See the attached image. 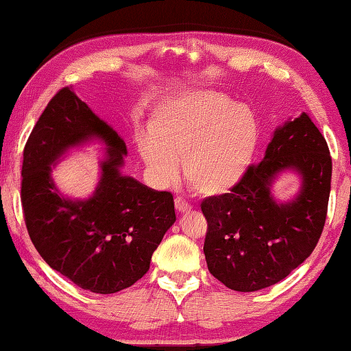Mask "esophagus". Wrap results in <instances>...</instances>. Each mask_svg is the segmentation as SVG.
<instances>
[{
  "mask_svg": "<svg viewBox=\"0 0 351 351\" xmlns=\"http://www.w3.org/2000/svg\"><path fill=\"white\" fill-rule=\"evenodd\" d=\"M176 208H177V211L183 213V214L191 211V205H189L183 197H176Z\"/></svg>",
  "mask_w": 351,
  "mask_h": 351,
  "instance_id": "1",
  "label": "esophagus"
}]
</instances>
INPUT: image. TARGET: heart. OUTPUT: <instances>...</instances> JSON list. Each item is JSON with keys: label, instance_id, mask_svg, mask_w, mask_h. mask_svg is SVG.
I'll return each mask as SVG.
<instances>
[{"label": "heart", "instance_id": "heart-1", "mask_svg": "<svg viewBox=\"0 0 351 351\" xmlns=\"http://www.w3.org/2000/svg\"><path fill=\"white\" fill-rule=\"evenodd\" d=\"M259 138V121L247 104L214 92L182 94L154 112L138 151L158 185L176 179V160H183L195 193L220 195L247 176Z\"/></svg>", "mask_w": 351, "mask_h": 351}]
</instances>
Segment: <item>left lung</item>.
Wrapping results in <instances>:
<instances>
[{"mask_svg": "<svg viewBox=\"0 0 351 351\" xmlns=\"http://www.w3.org/2000/svg\"><path fill=\"white\" fill-rule=\"evenodd\" d=\"M301 177L300 193L279 202L272 195L279 173ZM331 157L324 135L302 112L273 134L259 165H251L230 193L202 202L208 231V269L234 291H257L285 279L319 242L327 217Z\"/></svg>", "mask_w": 351, "mask_h": 351, "instance_id": "1", "label": "left lung"}]
</instances>
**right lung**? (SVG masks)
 Instances as JSON below:
<instances>
[{
    "instance_id": "right-lung-1",
    "label": "right lung",
    "mask_w": 351,
    "mask_h": 351,
    "mask_svg": "<svg viewBox=\"0 0 351 351\" xmlns=\"http://www.w3.org/2000/svg\"><path fill=\"white\" fill-rule=\"evenodd\" d=\"M90 139L107 146L99 185L88 199L64 198L51 166ZM126 154L120 135L72 88L49 101L24 146L21 204L30 241L49 267L92 293L112 294L143 278L176 222L171 193L121 174Z\"/></svg>"
}]
</instances>
